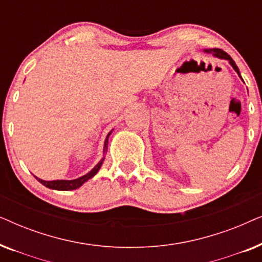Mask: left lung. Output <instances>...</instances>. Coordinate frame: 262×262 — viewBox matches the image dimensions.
I'll list each match as a JSON object with an SVG mask.
<instances>
[{"mask_svg":"<svg viewBox=\"0 0 262 262\" xmlns=\"http://www.w3.org/2000/svg\"><path fill=\"white\" fill-rule=\"evenodd\" d=\"M204 52H205V53H209V55H212L213 57H216V58L228 60L229 64H230V66H231L232 68H234V70L236 71V73H237V75L239 76V78H241V80H242L241 74H239V70H238L237 66H236V63L234 62V59H232L231 57L229 56L227 52L223 51V50H221V49H205V50H204Z\"/></svg>","mask_w":262,"mask_h":262,"instance_id":"8db88e82","label":"left lung"}]
</instances>
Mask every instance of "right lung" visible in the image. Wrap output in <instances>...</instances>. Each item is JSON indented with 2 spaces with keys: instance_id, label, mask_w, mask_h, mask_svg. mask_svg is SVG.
<instances>
[{
  "instance_id": "obj_1",
  "label": "right lung",
  "mask_w": 262,
  "mask_h": 262,
  "mask_svg": "<svg viewBox=\"0 0 262 262\" xmlns=\"http://www.w3.org/2000/svg\"><path fill=\"white\" fill-rule=\"evenodd\" d=\"M113 131V130H112ZM112 131L108 132V135H107V137L105 139V144H103V154L107 152V148H108V138L111 134H112ZM103 160H105V156L102 157L101 160H100V162L96 164V166L93 168V169L87 173L83 177H80L77 179H74V180H52V181H45V180H41V179L37 178L34 175V178L37 179V180L40 182L45 186V187L48 188H51V189H56V191H71V189H76L78 187H81L82 185L84 184V182H87L89 179H92L94 175L98 173L100 170V168H101L102 163H103Z\"/></svg>"
}]
</instances>
